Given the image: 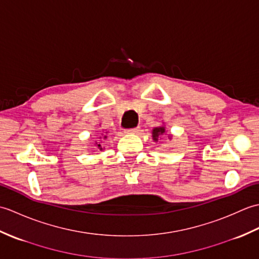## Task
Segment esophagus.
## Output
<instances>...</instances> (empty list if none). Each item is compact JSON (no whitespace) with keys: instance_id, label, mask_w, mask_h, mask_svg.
I'll return each instance as SVG.
<instances>
[{"instance_id":"1","label":"esophagus","mask_w":259,"mask_h":259,"mask_svg":"<svg viewBox=\"0 0 259 259\" xmlns=\"http://www.w3.org/2000/svg\"><path fill=\"white\" fill-rule=\"evenodd\" d=\"M139 131H140V126H136V128L128 129V130H126V133H129V134H138Z\"/></svg>"}]
</instances>
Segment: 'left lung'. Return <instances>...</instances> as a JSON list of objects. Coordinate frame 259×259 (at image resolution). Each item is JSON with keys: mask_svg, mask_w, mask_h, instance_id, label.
Listing matches in <instances>:
<instances>
[{"mask_svg": "<svg viewBox=\"0 0 259 259\" xmlns=\"http://www.w3.org/2000/svg\"><path fill=\"white\" fill-rule=\"evenodd\" d=\"M164 134V128L163 126H159V128H155L152 130V138L155 141H158V138L160 137L161 135ZM168 138L170 139V137H168Z\"/></svg>", "mask_w": 259, "mask_h": 259, "instance_id": "obj_1", "label": "left lung"}]
</instances>
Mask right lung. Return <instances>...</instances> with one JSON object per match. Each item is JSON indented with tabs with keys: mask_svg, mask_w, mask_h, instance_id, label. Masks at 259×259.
I'll use <instances>...</instances> for the list:
<instances>
[{
	"mask_svg": "<svg viewBox=\"0 0 259 259\" xmlns=\"http://www.w3.org/2000/svg\"><path fill=\"white\" fill-rule=\"evenodd\" d=\"M101 138V137H100ZM103 138H107V136H103ZM102 139V138H101ZM99 141H101V140H99ZM97 146H98V148H100V149H102V146H101V142H97Z\"/></svg>",
	"mask_w": 259,
	"mask_h": 259,
	"instance_id": "obj_1",
	"label": "right lung"
}]
</instances>
